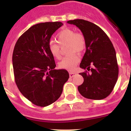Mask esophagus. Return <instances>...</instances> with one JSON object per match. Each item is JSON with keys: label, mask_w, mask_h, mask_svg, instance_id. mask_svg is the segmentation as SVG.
Here are the masks:
<instances>
[{"label": "esophagus", "mask_w": 131, "mask_h": 131, "mask_svg": "<svg viewBox=\"0 0 131 131\" xmlns=\"http://www.w3.org/2000/svg\"><path fill=\"white\" fill-rule=\"evenodd\" d=\"M69 77H74V75H75V73H74V72H69Z\"/></svg>", "instance_id": "1"}]
</instances>
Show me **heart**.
<instances>
[{
	"mask_svg": "<svg viewBox=\"0 0 131 131\" xmlns=\"http://www.w3.org/2000/svg\"><path fill=\"white\" fill-rule=\"evenodd\" d=\"M57 44L50 42L48 50L53 58L60 59L61 58L60 47H67V53L69 55L63 58L58 63L59 68L73 71L75 69L79 62V57L76 53L81 54L86 47V40L84 35L81 33H75L74 30L66 28L59 32L56 35Z\"/></svg>",
	"mask_w": 131,
	"mask_h": 131,
	"instance_id": "1",
	"label": "heart"
}]
</instances>
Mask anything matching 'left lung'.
<instances>
[{
  "label": "left lung",
  "instance_id": "1",
  "mask_svg": "<svg viewBox=\"0 0 131 131\" xmlns=\"http://www.w3.org/2000/svg\"><path fill=\"white\" fill-rule=\"evenodd\" d=\"M68 23L76 25L86 40V52L80 68L91 72L79 73L84 82L78 86L79 92L89 99L106 98L113 91L119 74L116 53L112 41L100 27L89 21L77 19Z\"/></svg>",
  "mask_w": 131,
  "mask_h": 131
}]
</instances>
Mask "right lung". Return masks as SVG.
Returning a JSON list of instances; mask_svg holds the SVG:
<instances>
[{
    "label": "right lung",
    "mask_w": 131,
    "mask_h": 131,
    "mask_svg": "<svg viewBox=\"0 0 131 131\" xmlns=\"http://www.w3.org/2000/svg\"><path fill=\"white\" fill-rule=\"evenodd\" d=\"M63 24L60 21L36 24L17 40L12 55L16 84L23 95L40 107L60 98L69 79L66 69H54V58L48 50L50 39Z\"/></svg>",
    "instance_id": "right-lung-1"
}]
</instances>
